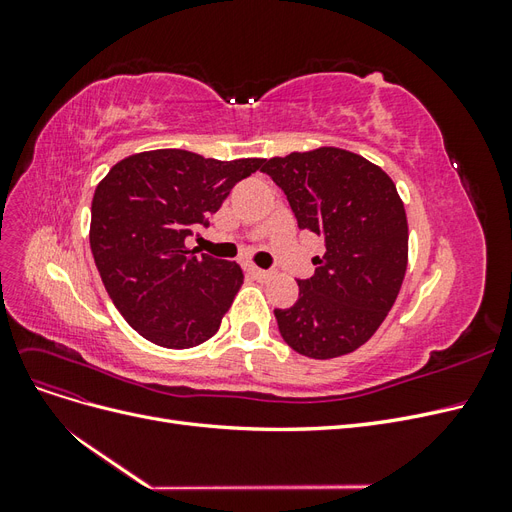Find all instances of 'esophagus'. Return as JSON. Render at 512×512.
Instances as JSON below:
<instances>
[{"instance_id":"esophagus-1","label":"esophagus","mask_w":512,"mask_h":512,"mask_svg":"<svg viewBox=\"0 0 512 512\" xmlns=\"http://www.w3.org/2000/svg\"><path fill=\"white\" fill-rule=\"evenodd\" d=\"M247 273H250L252 277H256V280H267V277H269V271L258 269V267H254V265L247 267Z\"/></svg>"}]
</instances>
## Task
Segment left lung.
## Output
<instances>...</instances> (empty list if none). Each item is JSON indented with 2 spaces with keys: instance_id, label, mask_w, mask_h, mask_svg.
I'll return each instance as SVG.
<instances>
[{
  "instance_id": "8db88e82",
  "label": "left lung",
  "mask_w": 512,
  "mask_h": 512,
  "mask_svg": "<svg viewBox=\"0 0 512 512\" xmlns=\"http://www.w3.org/2000/svg\"><path fill=\"white\" fill-rule=\"evenodd\" d=\"M282 188L299 228L324 239L299 299L275 309L284 342L309 359L363 346L391 312L408 265V222L395 183L356 153L322 147L260 168Z\"/></svg>"
}]
</instances>
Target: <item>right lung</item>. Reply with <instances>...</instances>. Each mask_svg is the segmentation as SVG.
I'll list each match as a JSON object with an SVG mask.
<instances>
[{
  "mask_svg": "<svg viewBox=\"0 0 512 512\" xmlns=\"http://www.w3.org/2000/svg\"><path fill=\"white\" fill-rule=\"evenodd\" d=\"M265 160L222 162L156 149L117 162L91 200L89 243L108 297L134 331L192 348L220 329L243 284L237 262L196 254L185 239Z\"/></svg>",
  "mask_w": 512,
  "mask_h": 512,
  "instance_id": "obj_1",
  "label": "right lung"
}]
</instances>
